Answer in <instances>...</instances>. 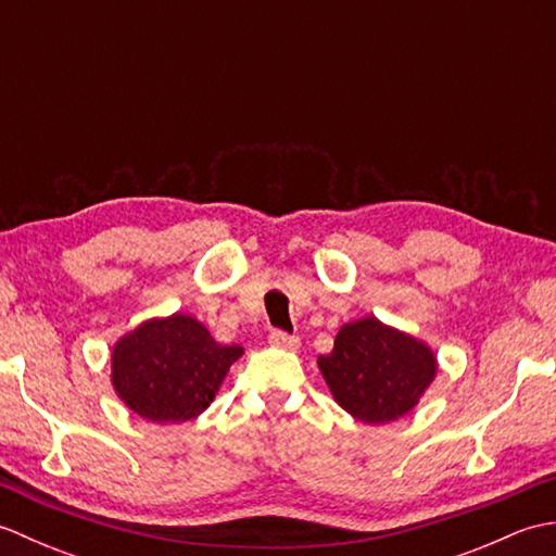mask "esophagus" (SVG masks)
<instances>
[{"label": "esophagus", "mask_w": 556, "mask_h": 556, "mask_svg": "<svg viewBox=\"0 0 556 556\" xmlns=\"http://www.w3.org/2000/svg\"><path fill=\"white\" fill-rule=\"evenodd\" d=\"M269 344L277 346V349H287V351H296L301 346L299 337H291L287 332H271L269 334Z\"/></svg>", "instance_id": "obj_1"}]
</instances>
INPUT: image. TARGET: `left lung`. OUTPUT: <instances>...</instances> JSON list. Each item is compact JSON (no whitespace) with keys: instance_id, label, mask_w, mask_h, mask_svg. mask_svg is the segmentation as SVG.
Wrapping results in <instances>:
<instances>
[{"instance_id":"1","label":"left lung","mask_w":556,"mask_h":556,"mask_svg":"<svg viewBox=\"0 0 556 556\" xmlns=\"http://www.w3.org/2000/svg\"><path fill=\"white\" fill-rule=\"evenodd\" d=\"M317 368L349 416L384 425L420 404L440 365L422 339L368 315L339 329L332 353L317 356Z\"/></svg>"}]
</instances>
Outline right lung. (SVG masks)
Listing matches in <instances>:
<instances>
[{
	"label": "right lung",
	"mask_w": 556,
	"mask_h": 556,
	"mask_svg": "<svg viewBox=\"0 0 556 556\" xmlns=\"http://www.w3.org/2000/svg\"><path fill=\"white\" fill-rule=\"evenodd\" d=\"M243 346H224L198 317H150L116 339L112 387L128 410L148 422L198 418L219 392Z\"/></svg>",
	"instance_id": "add662e5"
}]
</instances>
